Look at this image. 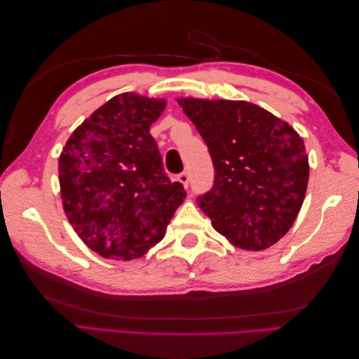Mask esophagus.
<instances>
[{
    "mask_svg": "<svg viewBox=\"0 0 359 359\" xmlns=\"http://www.w3.org/2000/svg\"><path fill=\"white\" fill-rule=\"evenodd\" d=\"M177 180L180 182L182 185H184L185 188H188V185H189V175H188V172L187 171H184V172H180L179 175H177Z\"/></svg>",
    "mask_w": 359,
    "mask_h": 359,
    "instance_id": "obj_1",
    "label": "esophagus"
}]
</instances>
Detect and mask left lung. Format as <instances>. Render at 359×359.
<instances>
[{
  "instance_id": "8db88e82",
  "label": "left lung",
  "mask_w": 359,
  "mask_h": 359,
  "mask_svg": "<svg viewBox=\"0 0 359 359\" xmlns=\"http://www.w3.org/2000/svg\"><path fill=\"white\" fill-rule=\"evenodd\" d=\"M177 103L207 143L216 177L197 199L234 247L261 251L292 228L309 184L306 144L287 121L245 100L182 97Z\"/></svg>"
}]
</instances>
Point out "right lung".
Returning a JSON list of instances; mask_svg holds the SVG:
<instances>
[{
    "label": "right lung",
    "instance_id": "right-lung-1",
    "mask_svg": "<svg viewBox=\"0 0 359 359\" xmlns=\"http://www.w3.org/2000/svg\"><path fill=\"white\" fill-rule=\"evenodd\" d=\"M165 98L112 97L71 134L58 158L66 217L97 255L142 257L163 239L184 185L166 177L149 128Z\"/></svg>",
    "mask_w": 359,
    "mask_h": 359
}]
</instances>
